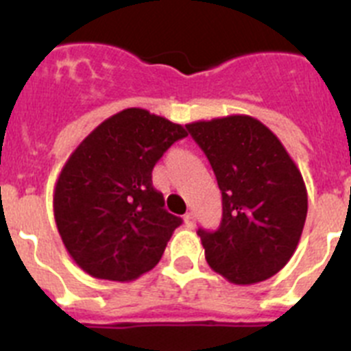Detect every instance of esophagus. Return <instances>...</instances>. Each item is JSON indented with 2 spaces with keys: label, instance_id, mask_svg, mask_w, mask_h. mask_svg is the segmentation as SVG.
Here are the masks:
<instances>
[{
  "label": "esophagus",
  "instance_id": "esophagus-1",
  "mask_svg": "<svg viewBox=\"0 0 351 351\" xmlns=\"http://www.w3.org/2000/svg\"><path fill=\"white\" fill-rule=\"evenodd\" d=\"M182 219H184V223L188 226H193L195 225V214L193 213H186L184 218H182Z\"/></svg>",
  "mask_w": 351,
  "mask_h": 351
}]
</instances>
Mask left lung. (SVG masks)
I'll return each mask as SVG.
<instances>
[{
    "instance_id": "left-lung-1",
    "label": "left lung",
    "mask_w": 351,
    "mask_h": 351,
    "mask_svg": "<svg viewBox=\"0 0 351 351\" xmlns=\"http://www.w3.org/2000/svg\"><path fill=\"white\" fill-rule=\"evenodd\" d=\"M221 191L216 232L198 230L206 260L234 285L269 280L295 253L308 214L302 173L267 126L244 114L186 125Z\"/></svg>"
}]
</instances>
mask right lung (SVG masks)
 <instances>
[{
    "instance_id": "right-lung-1",
    "label": "right lung",
    "mask_w": 351,
    "mask_h": 351,
    "mask_svg": "<svg viewBox=\"0 0 351 351\" xmlns=\"http://www.w3.org/2000/svg\"><path fill=\"white\" fill-rule=\"evenodd\" d=\"M184 126L125 108L68 156L54 186V219L68 255L96 280L128 281L156 267L181 218L153 188L156 161Z\"/></svg>"
}]
</instances>
